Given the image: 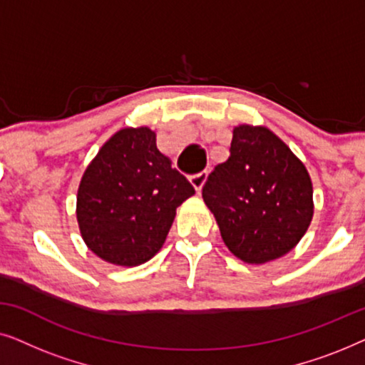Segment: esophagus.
Returning a JSON list of instances; mask_svg holds the SVG:
<instances>
[{"mask_svg": "<svg viewBox=\"0 0 365 365\" xmlns=\"http://www.w3.org/2000/svg\"><path fill=\"white\" fill-rule=\"evenodd\" d=\"M206 179H207V171H201V173L194 174V176H191L192 187L196 189L197 192H201V189L204 186V182H206Z\"/></svg>", "mask_w": 365, "mask_h": 365, "instance_id": "34e87169", "label": "esophagus"}]
</instances>
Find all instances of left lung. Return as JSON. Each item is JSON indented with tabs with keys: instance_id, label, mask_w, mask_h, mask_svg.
<instances>
[{
	"instance_id": "left-lung-1",
	"label": "left lung",
	"mask_w": 365,
	"mask_h": 365,
	"mask_svg": "<svg viewBox=\"0 0 365 365\" xmlns=\"http://www.w3.org/2000/svg\"><path fill=\"white\" fill-rule=\"evenodd\" d=\"M229 151L227 161L214 168L202 187L224 244L247 264L286 256L314 216L306 166L264 126L239 124Z\"/></svg>"
}]
</instances>
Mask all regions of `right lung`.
I'll return each mask as SVG.
<instances>
[{"instance_id": "add662e5", "label": "right lung", "mask_w": 365, "mask_h": 365, "mask_svg": "<svg viewBox=\"0 0 365 365\" xmlns=\"http://www.w3.org/2000/svg\"><path fill=\"white\" fill-rule=\"evenodd\" d=\"M194 187L146 126L114 133L88 164L76 197L79 232L103 261L134 267L156 256Z\"/></svg>"}]
</instances>
